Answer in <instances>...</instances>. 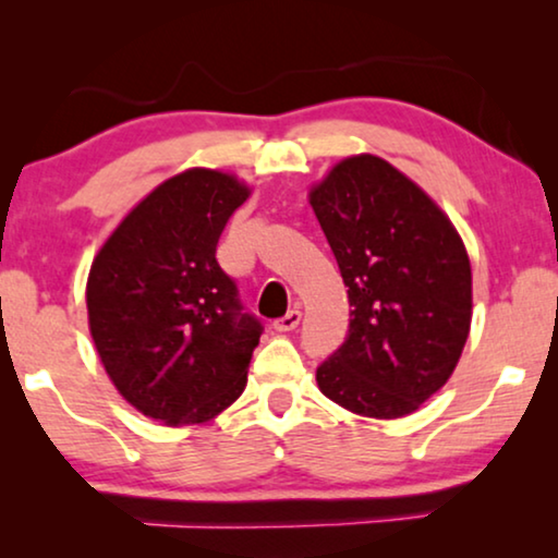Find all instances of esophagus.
Segmentation results:
<instances>
[{
    "mask_svg": "<svg viewBox=\"0 0 558 558\" xmlns=\"http://www.w3.org/2000/svg\"><path fill=\"white\" fill-rule=\"evenodd\" d=\"M301 318H303V313L293 308V311H288L286 316H282V318H278L276 324H272V328H276V331H280V333H286V331H295L298 324H301Z\"/></svg>",
    "mask_w": 558,
    "mask_h": 558,
    "instance_id": "obj_1",
    "label": "esophagus"
}]
</instances>
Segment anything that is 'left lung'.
I'll list each match as a JSON object with an SVG mask.
<instances>
[{
  "mask_svg": "<svg viewBox=\"0 0 558 558\" xmlns=\"http://www.w3.org/2000/svg\"><path fill=\"white\" fill-rule=\"evenodd\" d=\"M308 202L351 303L349 336L318 366V389L361 417H407L445 387L465 349V242L420 184L374 154L336 163Z\"/></svg>",
  "mask_w": 558,
  "mask_h": 558,
  "instance_id": "8db88e82",
  "label": "left lung"
}]
</instances>
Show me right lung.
Returning <instances> with one entry per match:
<instances>
[{
    "instance_id": "add662e5",
    "label": "right lung",
    "mask_w": 558,
    "mask_h": 558,
    "mask_svg": "<svg viewBox=\"0 0 558 558\" xmlns=\"http://www.w3.org/2000/svg\"><path fill=\"white\" fill-rule=\"evenodd\" d=\"M250 194L227 171L186 169L148 192L93 257L85 303L100 364L125 402L167 427L215 420L245 391L263 326L240 313L215 253Z\"/></svg>"
}]
</instances>
